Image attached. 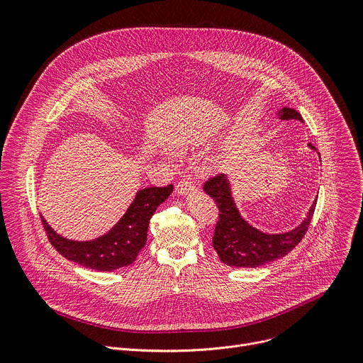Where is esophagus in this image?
I'll return each instance as SVG.
<instances>
[{"label":"esophagus","mask_w":363,"mask_h":363,"mask_svg":"<svg viewBox=\"0 0 363 363\" xmlns=\"http://www.w3.org/2000/svg\"><path fill=\"white\" fill-rule=\"evenodd\" d=\"M195 189V185L192 181L186 179V178H182L178 184H177V192L179 195H186L189 192H192Z\"/></svg>","instance_id":"obj_1"}]
</instances>
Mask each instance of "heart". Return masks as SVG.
Here are the masks:
<instances>
[{
	"mask_svg": "<svg viewBox=\"0 0 363 363\" xmlns=\"http://www.w3.org/2000/svg\"><path fill=\"white\" fill-rule=\"evenodd\" d=\"M174 147H175V149H178V150H181V149H182V146H181V145H178V143H177Z\"/></svg>",
	"mask_w": 363,
	"mask_h": 363,
	"instance_id": "obj_1",
	"label": "heart"
}]
</instances>
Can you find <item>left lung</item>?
Returning a JSON list of instances; mask_svg holds the SVG:
<instances>
[{
	"label": "left lung",
	"instance_id": "left-lung-1",
	"mask_svg": "<svg viewBox=\"0 0 363 363\" xmlns=\"http://www.w3.org/2000/svg\"><path fill=\"white\" fill-rule=\"evenodd\" d=\"M279 116L286 121H303L301 115L290 108H283ZM308 146L315 149L312 143H308ZM202 188L218 206V221L214 230L213 245L221 262L234 267H258L289 254L303 240L316 208L315 201L312 208L308 210L307 218L293 231L284 234H264L241 218L224 174L208 178Z\"/></svg>",
	"mask_w": 363,
	"mask_h": 363
}]
</instances>
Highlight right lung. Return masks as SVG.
Here are the masks:
<instances>
[{
    "label": "right lung",
    "instance_id": "obj_1",
    "mask_svg": "<svg viewBox=\"0 0 363 363\" xmlns=\"http://www.w3.org/2000/svg\"><path fill=\"white\" fill-rule=\"evenodd\" d=\"M172 184L140 189L122 220L108 234L93 241L63 238L55 233L43 217L41 223L51 245L67 260L97 272H112L130 266L136 260L146 242L150 217L172 194Z\"/></svg>",
    "mask_w": 363,
    "mask_h": 363
}]
</instances>
